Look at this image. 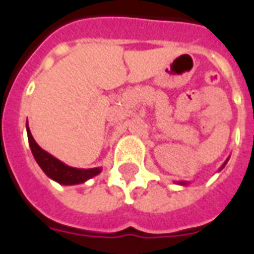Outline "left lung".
Segmentation results:
<instances>
[{"label":"left lung","mask_w":254,"mask_h":254,"mask_svg":"<svg viewBox=\"0 0 254 254\" xmlns=\"http://www.w3.org/2000/svg\"><path fill=\"white\" fill-rule=\"evenodd\" d=\"M227 160H229V159H227ZM227 160H226V162H224L223 166H222V167H220V169H223L224 166H226V163H227ZM178 184H180V185H188V182H178Z\"/></svg>","instance_id":"1"}]
</instances>
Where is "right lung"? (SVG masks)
<instances>
[{
    "label": "right lung",
    "instance_id": "1",
    "mask_svg": "<svg viewBox=\"0 0 254 254\" xmlns=\"http://www.w3.org/2000/svg\"><path fill=\"white\" fill-rule=\"evenodd\" d=\"M27 136H28V143H30L31 152L35 158L36 163L39 165L43 173L49 178H52L61 185H77L83 184L89 178L98 176L102 169L100 167H94V169H76L70 166L65 165L64 162L54 158L53 155L42 149L36 141L32 137L30 132V127L27 124Z\"/></svg>",
    "mask_w": 254,
    "mask_h": 254
}]
</instances>
